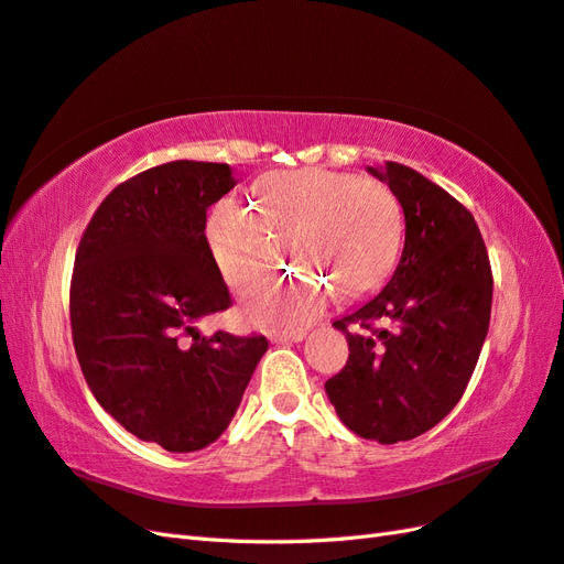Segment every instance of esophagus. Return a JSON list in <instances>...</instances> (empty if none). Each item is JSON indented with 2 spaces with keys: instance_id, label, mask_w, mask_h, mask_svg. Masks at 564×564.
<instances>
[{
  "instance_id": "obj_1",
  "label": "esophagus",
  "mask_w": 564,
  "mask_h": 564,
  "mask_svg": "<svg viewBox=\"0 0 564 564\" xmlns=\"http://www.w3.org/2000/svg\"><path fill=\"white\" fill-rule=\"evenodd\" d=\"M269 338H271V344H297V341H303V338H305V332L303 329H295V332H271Z\"/></svg>"
}]
</instances>
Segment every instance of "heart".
Listing matches in <instances>:
<instances>
[{
  "label": "heart",
  "mask_w": 564,
  "mask_h": 564,
  "mask_svg": "<svg viewBox=\"0 0 564 564\" xmlns=\"http://www.w3.org/2000/svg\"><path fill=\"white\" fill-rule=\"evenodd\" d=\"M252 196L254 209L226 196L208 214L206 240L220 276L238 293L250 291L276 267L281 242L315 273L259 288L247 314L261 326L297 329L317 317L329 291L358 297L394 267L403 214L382 180L326 167L281 170L259 177Z\"/></svg>",
  "instance_id": "heart-1"
}]
</instances>
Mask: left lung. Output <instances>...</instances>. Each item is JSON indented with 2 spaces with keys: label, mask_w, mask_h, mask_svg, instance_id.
<instances>
[{
  "label": "left lung",
  "mask_w": 564,
  "mask_h": 564,
  "mask_svg": "<svg viewBox=\"0 0 564 564\" xmlns=\"http://www.w3.org/2000/svg\"><path fill=\"white\" fill-rule=\"evenodd\" d=\"M403 208L405 242L389 283L334 322L346 368L326 397L356 435L397 444L435 427L464 397L490 326L492 269L468 208L413 167H368Z\"/></svg>",
  "instance_id": "obj_1"
}]
</instances>
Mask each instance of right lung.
Returning <instances> with one entry per match:
<instances>
[{
  "mask_svg": "<svg viewBox=\"0 0 564 564\" xmlns=\"http://www.w3.org/2000/svg\"><path fill=\"white\" fill-rule=\"evenodd\" d=\"M238 180L226 163L173 161L117 185L78 242L69 317L96 401L143 442L204 449L223 435L267 336H202L232 305L208 250L206 208Z\"/></svg>",
  "mask_w": 564,
  "mask_h": 564,
  "instance_id": "right-lung-1",
  "label": "right lung"
}]
</instances>
